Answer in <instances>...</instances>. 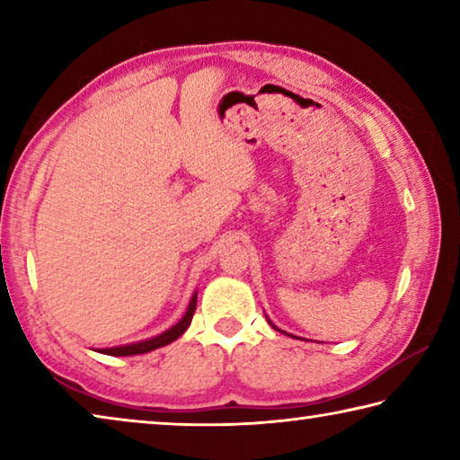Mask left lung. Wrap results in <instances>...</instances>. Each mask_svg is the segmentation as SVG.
<instances>
[{
	"instance_id": "1",
	"label": "left lung",
	"mask_w": 460,
	"mask_h": 460,
	"mask_svg": "<svg viewBox=\"0 0 460 460\" xmlns=\"http://www.w3.org/2000/svg\"><path fill=\"white\" fill-rule=\"evenodd\" d=\"M268 323H270L271 326H274V329H276V331H279V329H278V326H276L274 323H271V321H270V318H268ZM279 332H284V334H288V337H294V334H290V332H286V331H279ZM294 339H298V337H294Z\"/></svg>"
}]
</instances>
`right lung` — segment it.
<instances>
[{
  "mask_svg": "<svg viewBox=\"0 0 460 460\" xmlns=\"http://www.w3.org/2000/svg\"><path fill=\"white\" fill-rule=\"evenodd\" d=\"M197 310V292L192 294V298L189 302V308H186L184 316L178 321L174 326H170L168 331L155 334V337L137 341V342H129V345H119V347H109V349H99V353L103 355H113V357H129V355H142V353H150L154 349H160L168 345V342L176 341L181 334H184V331L190 326L192 314Z\"/></svg>",
  "mask_w": 460,
  "mask_h": 460,
  "instance_id": "obj_1",
  "label": "right lung"
}]
</instances>
